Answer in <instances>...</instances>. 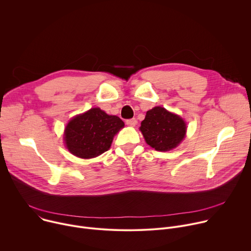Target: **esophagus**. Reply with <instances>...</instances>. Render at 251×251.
Segmentation results:
<instances>
[{
    "instance_id": "esophagus-1",
    "label": "esophagus",
    "mask_w": 251,
    "mask_h": 251,
    "mask_svg": "<svg viewBox=\"0 0 251 251\" xmlns=\"http://www.w3.org/2000/svg\"><path fill=\"white\" fill-rule=\"evenodd\" d=\"M126 124L128 126H131V127H134L136 124H137V120L135 118H132V119H128L126 120Z\"/></svg>"
}]
</instances>
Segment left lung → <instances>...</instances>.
Here are the masks:
<instances>
[{"label": "left lung", "instance_id": "8db88e82", "mask_svg": "<svg viewBox=\"0 0 251 251\" xmlns=\"http://www.w3.org/2000/svg\"><path fill=\"white\" fill-rule=\"evenodd\" d=\"M140 131L149 146L156 151L166 152L176 148L186 136L187 125L183 118L156 106L147 111L141 122Z\"/></svg>", "mask_w": 251, "mask_h": 251}]
</instances>
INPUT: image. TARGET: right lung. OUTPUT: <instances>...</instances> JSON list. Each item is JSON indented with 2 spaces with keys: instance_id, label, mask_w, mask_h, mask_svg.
<instances>
[{
  "instance_id": "right-lung-1",
  "label": "right lung",
  "mask_w": 251,
  "mask_h": 251,
  "mask_svg": "<svg viewBox=\"0 0 251 251\" xmlns=\"http://www.w3.org/2000/svg\"><path fill=\"white\" fill-rule=\"evenodd\" d=\"M124 122L117 116L106 114L100 108H91L71 119L64 130L68 151L81 159H91L106 152Z\"/></svg>"
}]
</instances>
